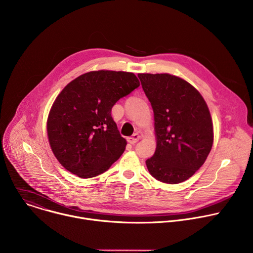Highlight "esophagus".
Returning <instances> with one entry per match:
<instances>
[{
  "instance_id": "obj_1",
  "label": "esophagus",
  "mask_w": 253,
  "mask_h": 253,
  "mask_svg": "<svg viewBox=\"0 0 253 253\" xmlns=\"http://www.w3.org/2000/svg\"><path fill=\"white\" fill-rule=\"evenodd\" d=\"M139 138H140V136H139L138 133H133L131 136L127 137V141H128L129 143H131V144H134Z\"/></svg>"
}]
</instances>
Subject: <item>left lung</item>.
I'll return each instance as SVG.
<instances>
[{
  "label": "left lung",
  "instance_id": "8db88e82",
  "mask_svg": "<svg viewBox=\"0 0 253 253\" xmlns=\"http://www.w3.org/2000/svg\"><path fill=\"white\" fill-rule=\"evenodd\" d=\"M153 107L157 149L145 161L149 173L169 184L197 171L211 153L212 121L207 103L187 82L169 74H138Z\"/></svg>",
  "mask_w": 253,
  "mask_h": 253
}]
</instances>
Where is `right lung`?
Returning <instances> with one entry per match:
<instances>
[{
  "label": "right lung",
  "instance_id": "right-lung-1",
  "mask_svg": "<svg viewBox=\"0 0 253 253\" xmlns=\"http://www.w3.org/2000/svg\"><path fill=\"white\" fill-rule=\"evenodd\" d=\"M139 85L132 73L97 71L72 81L49 111L46 130L59 163L89 178L108 170L126 149L112 117L118 100Z\"/></svg>",
  "mask_w": 253,
  "mask_h": 253
}]
</instances>
